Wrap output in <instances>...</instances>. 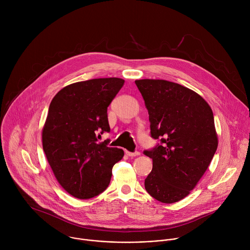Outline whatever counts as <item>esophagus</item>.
Returning <instances> with one entry per match:
<instances>
[{"mask_svg":"<svg viewBox=\"0 0 250 250\" xmlns=\"http://www.w3.org/2000/svg\"><path fill=\"white\" fill-rule=\"evenodd\" d=\"M125 154L129 157H135V156H139L140 153L138 151H135V152H129V151H125Z\"/></svg>","mask_w":250,"mask_h":250,"instance_id":"obj_1","label":"esophagus"}]
</instances>
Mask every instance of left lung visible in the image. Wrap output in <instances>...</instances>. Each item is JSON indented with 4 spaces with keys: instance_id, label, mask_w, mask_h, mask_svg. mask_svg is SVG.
Returning <instances> with one entry per match:
<instances>
[{
    "instance_id": "8db88e82",
    "label": "left lung",
    "mask_w": 250,
    "mask_h": 250,
    "mask_svg": "<svg viewBox=\"0 0 250 250\" xmlns=\"http://www.w3.org/2000/svg\"><path fill=\"white\" fill-rule=\"evenodd\" d=\"M149 115L150 133L161 145L145 154L152 170L145 187L155 200L173 204L187 197L218 148L209 104L193 90L166 80H135Z\"/></svg>"
}]
</instances>
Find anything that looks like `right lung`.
<instances>
[{
	"instance_id": "add662e5",
	"label": "right lung",
	"mask_w": 250,
	"mask_h": 250,
	"mask_svg": "<svg viewBox=\"0 0 250 250\" xmlns=\"http://www.w3.org/2000/svg\"><path fill=\"white\" fill-rule=\"evenodd\" d=\"M124 83L116 77L76 82L50 103L42 133L43 150L58 183L77 199L103 193L113 166L124 157L123 149L98 140L110 131L106 110Z\"/></svg>"
}]
</instances>
